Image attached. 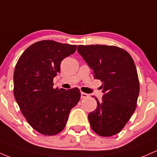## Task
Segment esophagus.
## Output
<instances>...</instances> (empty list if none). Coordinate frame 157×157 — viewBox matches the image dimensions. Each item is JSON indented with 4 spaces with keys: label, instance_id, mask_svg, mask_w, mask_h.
Masks as SVG:
<instances>
[{
    "label": "esophagus",
    "instance_id": "obj_1",
    "mask_svg": "<svg viewBox=\"0 0 157 157\" xmlns=\"http://www.w3.org/2000/svg\"><path fill=\"white\" fill-rule=\"evenodd\" d=\"M87 97H88V94H87V93H83V92L81 93V98H87Z\"/></svg>",
    "mask_w": 157,
    "mask_h": 157
}]
</instances>
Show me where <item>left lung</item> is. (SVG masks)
Returning a JSON list of instances; mask_svg holds the SVG:
<instances>
[{"label":"left lung","instance_id":"obj_1","mask_svg":"<svg viewBox=\"0 0 157 157\" xmlns=\"http://www.w3.org/2000/svg\"><path fill=\"white\" fill-rule=\"evenodd\" d=\"M78 52L102 82L104 93L88 119L101 136H111L125 126L136 107L140 82L134 61L127 51L115 46L78 45Z\"/></svg>","mask_w":157,"mask_h":157}]
</instances>
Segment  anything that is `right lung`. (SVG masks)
Returning <instances> with one entry per match:
<instances>
[{"label": "right lung", "instance_id": "add662e5", "mask_svg": "<svg viewBox=\"0 0 157 157\" xmlns=\"http://www.w3.org/2000/svg\"><path fill=\"white\" fill-rule=\"evenodd\" d=\"M76 47L40 40L29 46L15 65L14 96L27 122L43 135L62 131L70 110L80 100L78 88H53L61 61L73 54Z\"/></svg>", "mask_w": 157, "mask_h": 157}]
</instances>
